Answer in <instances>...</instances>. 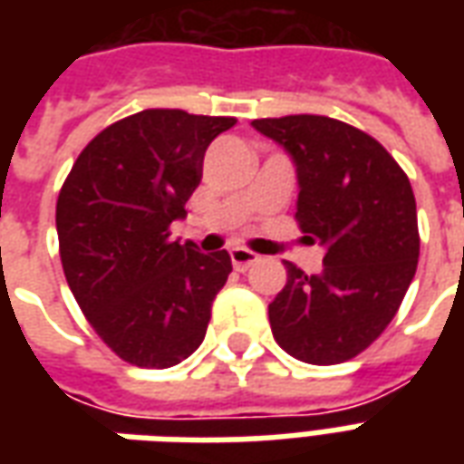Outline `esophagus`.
Returning <instances> with one entry per match:
<instances>
[{
	"label": "esophagus",
	"mask_w": 464,
	"mask_h": 464,
	"mask_svg": "<svg viewBox=\"0 0 464 464\" xmlns=\"http://www.w3.org/2000/svg\"><path fill=\"white\" fill-rule=\"evenodd\" d=\"M258 261H261L258 253L248 251V248H231V263L236 271H246V268H251L253 263Z\"/></svg>",
	"instance_id": "1"
}]
</instances>
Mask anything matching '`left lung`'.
<instances>
[{
	"mask_svg": "<svg viewBox=\"0 0 464 464\" xmlns=\"http://www.w3.org/2000/svg\"><path fill=\"white\" fill-rule=\"evenodd\" d=\"M253 126L293 156L303 241L328 248L321 276L285 261L288 281L268 305L273 338L303 362H345L378 341L418 271L408 173L370 133L331 116L256 119Z\"/></svg>",
	"mask_w": 464,
	"mask_h": 464,
	"instance_id": "8db88e82",
	"label": "left lung"
}]
</instances>
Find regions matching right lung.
Here are the masks:
<instances>
[{"label":"right lung","instance_id":"obj_1","mask_svg":"<svg viewBox=\"0 0 464 464\" xmlns=\"http://www.w3.org/2000/svg\"><path fill=\"white\" fill-rule=\"evenodd\" d=\"M233 116L146 109L96 133L56 198L59 256L96 335L136 368H171L198 348L233 271L226 251L171 241L201 183L203 156Z\"/></svg>","mask_w":464,"mask_h":464}]
</instances>
